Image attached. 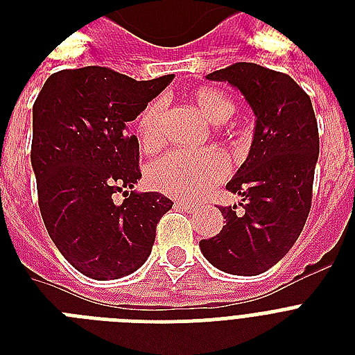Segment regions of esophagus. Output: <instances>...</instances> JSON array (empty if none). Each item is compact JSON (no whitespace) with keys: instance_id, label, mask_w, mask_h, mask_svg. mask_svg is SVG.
<instances>
[{"instance_id":"esophagus-1","label":"esophagus","mask_w":355,"mask_h":355,"mask_svg":"<svg viewBox=\"0 0 355 355\" xmlns=\"http://www.w3.org/2000/svg\"><path fill=\"white\" fill-rule=\"evenodd\" d=\"M177 206H178V208H182L184 211H189V214H191V211H195V208H197L193 202H184V200H178Z\"/></svg>"}]
</instances>
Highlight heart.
<instances>
[{
  "label": "heart",
  "instance_id": "1",
  "mask_svg": "<svg viewBox=\"0 0 355 355\" xmlns=\"http://www.w3.org/2000/svg\"><path fill=\"white\" fill-rule=\"evenodd\" d=\"M191 101L199 112L214 125L225 123L236 107L225 94L216 88H197ZM164 99H153L141 110L136 121L139 141L145 150H155L162 144ZM227 158L216 150H175L156 160L147 171V180L155 189L180 199H197L219 184L228 175Z\"/></svg>",
  "mask_w": 355,
  "mask_h": 355
}]
</instances>
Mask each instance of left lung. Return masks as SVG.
Returning <instances> with one entry per match:
<instances>
[{
    "mask_svg": "<svg viewBox=\"0 0 355 355\" xmlns=\"http://www.w3.org/2000/svg\"><path fill=\"white\" fill-rule=\"evenodd\" d=\"M228 83L254 112V136L247 160L227 184L241 197L219 208L223 230L199 243L214 267L237 276L269 270L302 232L319 160V128L311 99L286 73L252 62H237L206 75Z\"/></svg>",
    "mask_w": 355,
    "mask_h": 355,
    "instance_id": "obj_1",
    "label": "left lung"
}]
</instances>
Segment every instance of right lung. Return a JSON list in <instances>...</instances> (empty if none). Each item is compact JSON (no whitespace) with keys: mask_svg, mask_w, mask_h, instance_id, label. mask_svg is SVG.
<instances>
[{"mask_svg":"<svg viewBox=\"0 0 355 355\" xmlns=\"http://www.w3.org/2000/svg\"><path fill=\"white\" fill-rule=\"evenodd\" d=\"M175 75L134 80L99 66L62 69L44 83L33 105L31 166L47 234L75 269L94 280H118L147 261L156 225L173 202L136 191L139 145L128 136ZM123 193L121 205L113 193Z\"/></svg>","mask_w":355,"mask_h":355,"instance_id":"add662e5","label":"right lung"}]
</instances>
